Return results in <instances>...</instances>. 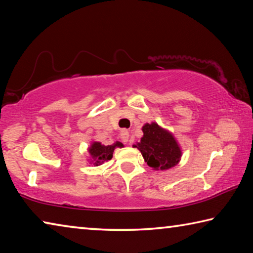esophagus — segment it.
<instances>
[{
    "label": "esophagus",
    "instance_id": "1",
    "mask_svg": "<svg viewBox=\"0 0 253 253\" xmlns=\"http://www.w3.org/2000/svg\"><path fill=\"white\" fill-rule=\"evenodd\" d=\"M121 137H122V139L124 140V142L127 143L128 138H129V131H128L127 129H123L121 131Z\"/></svg>",
    "mask_w": 253,
    "mask_h": 253
}]
</instances>
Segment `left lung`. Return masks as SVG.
<instances>
[{
	"label": "left lung",
	"instance_id": "8db88e82",
	"mask_svg": "<svg viewBox=\"0 0 253 253\" xmlns=\"http://www.w3.org/2000/svg\"><path fill=\"white\" fill-rule=\"evenodd\" d=\"M143 132L142 139L134 147L139 149L149 168L164 170L177 164L182 152L170 132L156 123L143 126Z\"/></svg>",
	"mask_w": 253,
	"mask_h": 253
}]
</instances>
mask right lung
I'll return each mask as SVG.
<instances>
[{
	"instance_id": "right-lung-1",
	"label": "right lung",
	"mask_w": 253,
	"mask_h": 253,
	"mask_svg": "<svg viewBox=\"0 0 253 253\" xmlns=\"http://www.w3.org/2000/svg\"><path fill=\"white\" fill-rule=\"evenodd\" d=\"M116 147H124L121 142H116L111 145H102L101 143L95 142L90 147H89V154L93 161V164L96 166L102 164L104 162L111 160L113 157L114 149Z\"/></svg>"
}]
</instances>
